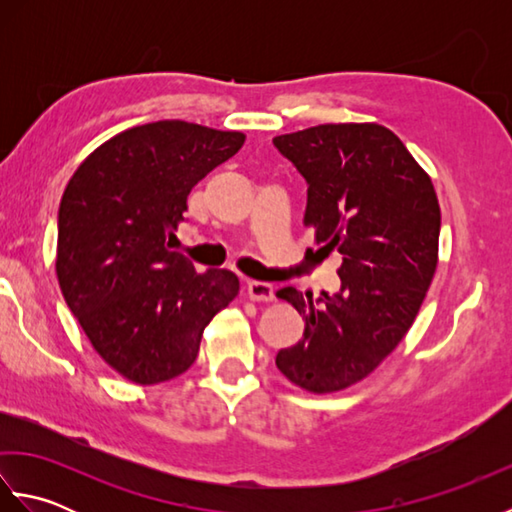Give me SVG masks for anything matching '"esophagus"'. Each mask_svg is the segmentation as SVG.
Returning <instances> with one entry per match:
<instances>
[{
	"label": "esophagus",
	"mask_w": 512,
	"mask_h": 512,
	"mask_svg": "<svg viewBox=\"0 0 512 512\" xmlns=\"http://www.w3.org/2000/svg\"><path fill=\"white\" fill-rule=\"evenodd\" d=\"M246 295L250 301H259V303H270L275 299V288L266 284V281H248L246 286Z\"/></svg>",
	"instance_id": "34e87169"
}]
</instances>
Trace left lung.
I'll list each match as a JSON object with an SVG mask.
<instances>
[{
    "label": "left lung",
    "mask_w": 512,
    "mask_h": 512,
    "mask_svg": "<svg viewBox=\"0 0 512 512\" xmlns=\"http://www.w3.org/2000/svg\"><path fill=\"white\" fill-rule=\"evenodd\" d=\"M275 147L308 182L303 226L341 253V292L314 303L277 292L306 321L277 367L310 394L361 383L405 339L438 268L440 204L429 173L378 123H328L281 134Z\"/></svg>",
    "instance_id": "left-lung-1"
}]
</instances>
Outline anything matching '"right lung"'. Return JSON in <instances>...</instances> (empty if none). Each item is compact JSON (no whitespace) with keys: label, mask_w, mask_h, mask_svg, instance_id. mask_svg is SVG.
Returning <instances> with one entry per match:
<instances>
[{"label":"right lung","mask_w":512,"mask_h":512,"mask_svg":"<svg viewBox=\"0 0 512 512\" xmlns=\"http://www.w3.org/2000/svg\"><path fill=\"white\" fill-rule=\"evenodd\" d=\"M242 132L158 121L105 140L59 206L57 279L94 352L136 385L187 372L204 328L239 292L231 270L169 250L191 189L242 149Z\"/></svg>","instance_id":"1"}]
</instances>
